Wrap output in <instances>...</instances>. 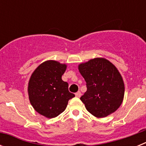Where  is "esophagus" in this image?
I'll list each match as a JSON object with an SVG mask.
<instances>
[{"label": "esophagus", "mask_w": 146, "mask_h": 146, "mask_svg": "<svg viewBox=\"0 0 146 146\" xmlns=\"http://www.w3.org/2000/svg\"><path fill=\"white\" fill-rule=\"evenodd\" d=\"M75 96H76V97H80L81 96V92L80 91H77V93H76L75 94Z\"/></svg>", "instance_id": "obj_1"}]
</instances>
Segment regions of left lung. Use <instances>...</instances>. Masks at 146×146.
<instances>
[{
	"instance_id": "1",
	"label": "left lung",
	"mask_w": 146,
	"mask_h": 146,
	"mask_svg": "<svg viewBox=\"0 0 146 146\" xmlns=\"http://www.w3.org/2000/svg\"><path fill=\"white\" fill-rule=\"evenodd\" d=\"M87 91L80 97L90 113L104 118L120 107L124 96V84L119 72L107 59L96 58L79 65Z\"/></svg>"
}]
</instances>
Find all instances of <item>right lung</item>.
Masks as SVG:
<instances>
[{
    "mask_svg": "<svg viewBox=\"0 0 146 146\" xmlns=\"http://www.w3.org/2000/svg\"><path fill=\"white\" fill-rule=\"evenodd\" d=\"M66 69V64L47 60L37 67L29 80L31 104L36 111L48 118L63 113L69 99L75 96L69 91L68 83L61 79Z\"/></svg>",
    "mask_w": 146,
    "mask_h": 146,
    "instance_id": "add662e5",
    "label": "right lung"
}]
</instances>
